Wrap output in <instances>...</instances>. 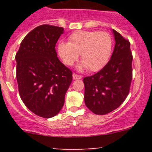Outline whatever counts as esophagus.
Wrapping results in <instances>:
<instances>
[{
    "label": "esophagus",
    "mask_w": 152,
    "mask_h": 152,
    "mask_svg": "<svg viewBox=\"0 0 152 152\" xmlns=\"http://www.w3.org/2000/svg\"><path fill=\"white\" fill-rule=\"evenodd\" d=\"M82 78V76H80V75H78L76 74V73H73V79H74V80H76V79H81Z\"/></svg>",
    "instance_id": "1"
}]
</instances>
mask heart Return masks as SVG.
I'll return each mask as SVG.
<instances>
[{
	"instance_id": "obj_1",
	"label": "heart",
	"mask_w": 152,
	"mask_h": 152,
	"mask_svg": "<svg viewBox=\"0 0 152 152\" xmlns=\"http://www.w3.org/2000/svg\"><path fill=\"white\" fill-rule=\"evenodd\" d=\"M113 38L105 31H79L73 32L68 42L58 45V53L62 62L72 65L81 54L83 64L79 68L87 67L90 71L96 72L105 66L109 61L113 48Z\"/></svg>"
}]
</instances>
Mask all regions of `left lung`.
<instances>
[{
    "instance_id": "8db88e82",
    "label": "left lung",
    "mask_w": 152,
    "mask_h": 152,
    "mask_svg": "<svg viewBox=\"0 0 152 152\" xmlns=\"http://www.w3.org/2000/svg\"><path fill=\"white\" fill-rule=\"evenodd\" d=\"M115 45L111 59L100 71L83 79L85 102L96 115L113 111L124 102L132 79V54L129 41L113 29Z\"/></svg>"
}]
</instances>
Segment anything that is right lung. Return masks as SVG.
<instances>
[{
	"mask_svg": "<svg viewBox=\"0 0 152 152\" xmlns=\"http://www.w3.org/2000/svg\"><path fill=\"white\" fill-rule=\"evenodd\" d=\"M63 33L62 27L39 26L24 37L15 56L20 96L29 110L45 118L62 110L73 79L55 50Z\"/></svg>",
	"mask_w": 152,
	"mask_h": 152,
	"instance_id": "add662e5",
	"label": "right lung"
}]
</instances>
